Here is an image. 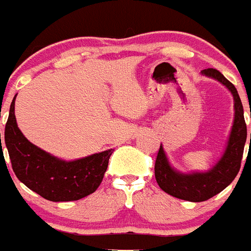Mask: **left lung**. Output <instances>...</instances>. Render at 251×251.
<instances>
[{
	"label": "left lung",
	"mask_w": 251,
	"mask_h": 251,
	"mask_svg": "<svg viewBox=\"0 0 251 251\" xmlns=\"http://www.w3.org/2000/svg\"><path fill=\"white\" fill-rule=\"evenodd\" d=\"M201 73L205 76L220 81L230 90L234 98V123L223 157L207 172L182 174L170 165L161 145L154 163V176L159 187L171 196L191 202H201L211 199L215 195L220 194L224 188L227 187L234 181L240 170L244 146L247 142V124L244 119V108L236 88L216 69H205Z\"/></svg>",
	"instance_id": "obj_1"
}]
</instances>
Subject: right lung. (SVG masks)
Here are the masks:
<instances>
[{
  "label": "right lung",
  "instance_id": "obj_1",
  "mask_svg": "<svg viewBox=\"0 0 251 251\" xmlns=\"http://www.w3.org/2000/svg\"><path fill=\"white\" fill-rule=\"evenodd\" d=\"M15 99L16 95L11 103L4 128V143L17 178L30 190L54 202L80 200L93 194L103 181L114 150L74 161H64L51 156L32 145L17 127Z\"/></svg>",
  "mask_w": 251,
  "mask_h": 251
}]
</instances>
